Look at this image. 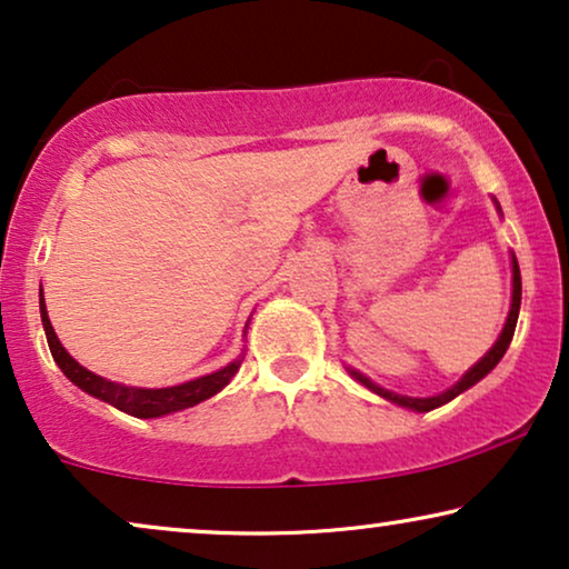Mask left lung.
Returning <instances> with one entry per match:
<instances>
[{"label":"left lung","mask_w":569,"mask_h":569,"mask_svg":"<svg viewBox=\"0 0 569 569\" xmlns=\"http://www.w3.org/2000/svg\"><path fill=\"white\" fill-rule=\"evenodd\" d=\"M500 209V207H497ZM518 310H520V269H518V261H516V256H512V302H510V313H508V321H505V329H502V333H500V339L495 341V347L489 349V352L481 357V360L473 365V368L466 372V376L458 380L456 386H450L448 391H442V393H438V396H430V399H415V396H399V393H393V391H386V388H380L378 383H372L370 378H365L362 372H357V370H349L352 372V376L360 380V383L365 386V388H370L372 393H378V396H383V399H388L391 403H399V407H407V409H411V411H432V409H438V407H442V403H448V401H453L458 393H463L466 388H471L473 383H479L481 378L487 376V372H492L495 370V365L502 360V355L508 352V347H510V341H512V333H516V323H518Z\"/></svg>","instance_id":"left-lung-1"}]
</instances>
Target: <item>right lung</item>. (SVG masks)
<instances>
[{
	"mask_svg": "<svg viewBox=\"0 0 569 569\" xmlns=\"http://www.w3.org/2000/svg\"><path fill=\"white\" fill-rule=\"evenodd\" d=\"M41 321H43L46 341H49V349L61 372H64L77 388H82L84 393L96 396V399L111 403V407L127 411V415L139 417V419H152V417L170 415V411L197 407L199 401H204L217 391H222V388L232 380V376L238 372L240 362H243V357H238V360L224 365L222 370L209 372V376H201L197 380H189V383L170 386V388L123 386V383H113V380L100 378L88 368H82V365L77 362L64 347H61V341L57 339V331H53V326L49 321V313H46L43 292H41Z\"/></svg>",
	"mask_w": 569,
	"mask_h": 569,
	"instance_id": "right-lung-1",
	"label": "right lung"
}]
</instances>
